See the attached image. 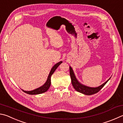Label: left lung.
<instances>
[{
    "instance_id": "8db88e82",
    "label": "left lung",
    "mask_w": 123,
    "mask_h": 123,
    "mask_svg": "<svg viewBox=\"0 0 123 123\" xmlns=\"http://www.w3.org/2000/svg\"><path fill=\"white\" fill-rule=\"evenodd\" d=\"M69 70H70V75L71 80V83L73 84V86L76 90L78 92H81L83 94L86 95H91L95 94L97 93L103 87L106 83L109 81V80L110 79V78L109 80L104 82L103 84H102L100 86L97 87H90L86 86H85L83 84L78 81V80L76 79V77L75 75V73L74 72L72 68L70 66L69 67Z\"/></svg>"
}]
</instances>
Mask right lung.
Here are the masks:
<instances>
[{
  "mask_svg": "<svg viewBox=\"0 0 123 123\" xmlns=\"http://www.w3.org/2000/svg\"><path fill=\"white\" fill-rule=\"evenodd\" d=\"M62 63V61H60L59 62H58V63H57L56 64H55V65L51 69L49 74L47 80L45 83H44L43 85H42V86L34 89V90H33L31 91H25V90H23V89H22V90H23L24 92H25L26 93H28L29 95H38V94H41V93L46 92V91L48 90V89L49 88V87L50 86L51 76H52L53 74L54 73V71H55L56 69L58 67L60 66V64Z\"/></svg>",
  "mask_w": 123,
  "mask_h": 123,
  "instance_id": "right-lung-1",
  "label": "right lung"
}]
</instances>
